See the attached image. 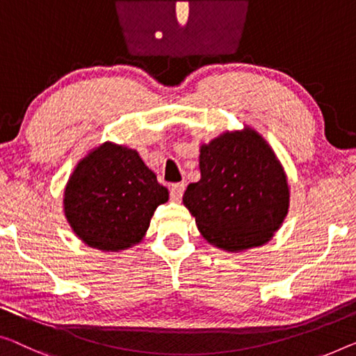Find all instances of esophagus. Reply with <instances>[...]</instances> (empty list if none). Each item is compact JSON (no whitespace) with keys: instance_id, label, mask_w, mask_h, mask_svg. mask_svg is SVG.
<instances>
[{"instance_id":"esophagus-1","label":"esophagus","mask_w":356,"mask_h":356,"mask_svg":"<svg viewBox=\"0 0 356 356\" xmlns=\"http://www.w3.org/2000/svg\"><path fill=\"white\" fill-rule=\"evenodd\" d=\"M171 198L174 200V201H179L180 198H182V195H184V190H185V184H174V185H171Z\"/></svg>"}]
</instances>
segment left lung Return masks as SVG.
Segmentation results:
<instances>
[{
    "label": "left lung",
    "instance_id": "8db88e82",
    "mask_svg": "<svg viewBox=\"0 0 356 356\" xmlns=\"http://www.w3.org/2000/svg\"><path fill=\"white\" fill-rule=\"evenodd\" d=\"M198 182L184 204L209 245L241 252L272 240L289 209L283 164L252 127L225 131L200 147Z\"/></svg>",
    "mask_w": 356,
    "mask_h": 356
}]
</instances>
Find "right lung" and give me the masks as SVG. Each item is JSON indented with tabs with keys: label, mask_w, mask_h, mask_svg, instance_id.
I'll return each instance as SVG.
<instances>
[{
	"label": "right lung",
	"mask_w": 356,
	"mask_h": 356,
	"mask_svg": "<svg viewBox=\"0 0 356 356\" xmlns=\"http://www.w3.org/2000/svg\"><path fill=\"white\" fill-rule=\"evenodd\" d=\"M169 192L134 148L104 142L81 158L63 190V214L89 248L120 252L139 245Z\"/></svg>",
	"instance_id": "add662e5"
}]
</instances>
